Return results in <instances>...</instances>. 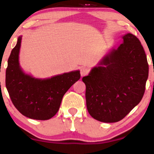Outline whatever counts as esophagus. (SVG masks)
Wrapping results in <instances>:
<instances>
[{
    "label": "esophagus",
    "instance_id": "1",
    "mask_svg": "<svg viewBox=\"0 0 154 154\" xmlns=\"http://www.w3.org/2000/svg\"><path fill=\"white\" fill-rule=\"evenodd\" d=\"M89 72H90V69L88 68V67L82 66L80 68V75L82 77H83V76L88 75V73H89Z\"/></svg>",
    "mask_w": 154,
    "mask_h": 154
}]
</instances>
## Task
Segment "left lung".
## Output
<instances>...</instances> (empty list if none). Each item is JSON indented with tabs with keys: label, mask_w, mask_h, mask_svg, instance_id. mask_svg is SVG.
<instances>
[{
	"label": "left lung",
	"mask_w": 154,
	"mask_h": 154,
	"mask_svg": "<svg viewBox=\"0 0 154 154\" xmlns=\"http://www.w3.org/2000/svg\"><path fill=\"white\" fill-rule=\"evenodd\" d=\"M123 40L82 77L88 112L103 122L124 119L140 102L146 90L148 63L143 47L131 33Z\"/></svg>",
	"instance_id": "8db88e82"
}]
</instances>
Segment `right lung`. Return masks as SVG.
Instances as JSON below:
<instances>
[{"mask_svg":"<svg viewBox=\"0 0 154 154\" xmlns=\"http://www.w3.org/2000/svg\"><path fill=\"white\" fill-rule=\"evenodd\" d=\"M22 37L12 49L6 71V86L16 109L22 115L37 120L51 119L59 111L63 95L80 78L79 71L50 79H35L25 75L19 63Z\"/></svg>","mask_w":154,"mask_h":154,"instance_id":"add662e5","label":"right lung"}]
</instances>
